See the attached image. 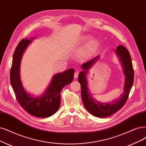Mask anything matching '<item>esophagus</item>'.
<instances>
[{
  "mask_svg": "<svg viewBox=\"0 0 146 146\" xmlns=\"http://www.w3.org/2000/svg\"><path fill=\"white\" fill-rule=\"evenodd\" d=\"M78 76H79V72H76L74 73V78L75 79H77V78H78Z\"/></svg>",
  "mask_w": 146,
  "mask_h": 146,
  "instance_id": "esophagus-1",
  "label": "esophagus"
}]
</instances>
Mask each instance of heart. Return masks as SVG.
<instances>
[{
    "instance_id": "1",
    "label": "heart",
    "mask_w": 146,
    "mask_h": 146,
    "mask_svg": "<svg viewBox=\"0 0 146 146\" xmlns=\"http://www.w3.org/2000/svg\"><path fill=\"white\" fill-rule=\"evenodd\" d=\"M88 38V36H84L83 40H86ZM97 45H98V41L96 40H92L88 42V44L87 46V52H92L93 50H94Z\"/></svg>"
}]
</instances>
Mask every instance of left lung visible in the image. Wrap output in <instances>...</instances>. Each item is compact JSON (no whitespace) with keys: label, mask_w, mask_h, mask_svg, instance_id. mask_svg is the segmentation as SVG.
<instances>
[{"label":"left lung","mask_w":146,"mask_h":146,"mask_svg":"<svg viewBox=\"0 0 146 146\" xmlns=\"http://www.w3.org/2000/svg\"><path fill=\"white\" fill-rule=\"evenodd\" d=\"M116 53L119 56L125 74V84L124 91L120 98L109 103H101L94 100L88 92L86 75L88 70L98 61L99 56H96L82 65L84 71L79 73L78 81L81 87V96L84 105L90 114L98 117H106L114 114L125 105L128 99L134 79V72L130 54L127 48L123 46H118Z\"/></svg>","instance_id":"obj_1"}]
</instances>
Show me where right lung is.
Segmentation results:
<instances>
[{
  "instance_id": "add662e5",
  "label": "right lung",
  "mask_w": 146,
  "mask_h": 146,
  "mask_svg": "<svg viewBox=\"0 0 146 146\" xmlns=\"http://www.w3.org/2000/svg\"><path fill=\"white\" fill-rule=\"evenodd\" d=\"M31 42V40L23 39L15 48L10 71L11 84L16 99L26 111L37 117L46 118L58 110L61 104V90L73 81L74 71L73 68H70L56 74L44 94L40 98H33L28 94L20 81V64L22 54Z\"/></svg>"
}]
</instances>
